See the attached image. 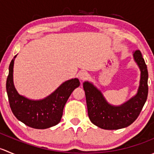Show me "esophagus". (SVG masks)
Instances as JSON below:
<instances>
[{"mask_svg":"<svg viewBox=\"0 0 154 154\" xmlns=\"http://www.w3.org/2000/svg\"><path fill=\"white\" fill-rule=\"evenodd\" d=\"M79 77H80V79L81 81H84V80H86L88 78L89 75H88V74L86 72V71H83V72L80 73Z\"/></svg>","mask_w":154,"mask_h":154,"instance_id":"obj_1","label":"esophagus"}]
</instances>
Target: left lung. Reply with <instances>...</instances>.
<instances>
[{"label": "left lung", "mask_w": 154, "mask_h": 154, "mask_svg": "<svg viewBox=\"0 0 154 154\" xmlns=\"http://www.w3.org/2000/svg\"><path fill=\"white\" fill-rule=\"evenodd\" d=\"M133 56L141 72L139 86L137 93L122 104H110L92 83H83L88 117L91 123L100 128L119 130L128 127L136 121L145 103L148 93L147 66L139 50L135 51Z\"/></svg>", "instance_id": "left-lung-1"}]
</instances>
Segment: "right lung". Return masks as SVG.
I'll list each match as a JSON object with an SVG mask.
<instances>
[{
    "label": "right lung",
    "instance_id": "1",
    "mask_svg": "<svg viewBox=\"0 0 154 154\" xmlns=\"http://www.w3.org/2000/svg\"><path fill=\"white\" fill-rule=\"evenodd\" d=\"M14 57L9 67L7 80V92L10 108L18 121L29 127L46 129L57 125L61 121L63 109L72 91L80 86L77 78L62 83L51 94L40 100H32L21 95L13 82Z\"/></svg>",
    "mask_w": 154,
    "mask_h": 154
}]
</instances>
